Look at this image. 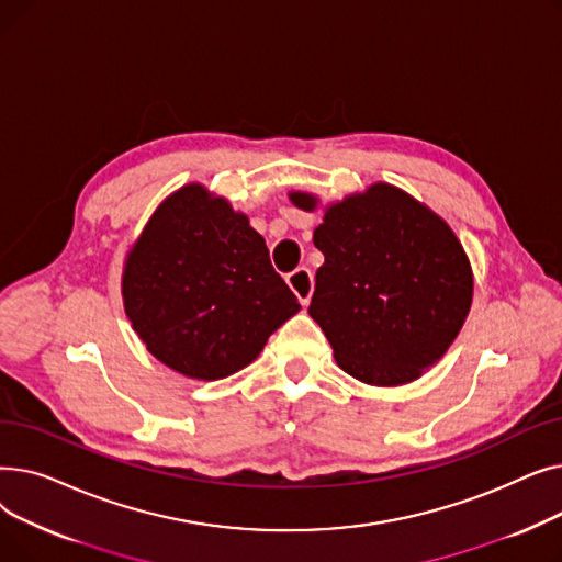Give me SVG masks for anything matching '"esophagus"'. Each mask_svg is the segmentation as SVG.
<instances>
[{"label": "esophagus", "instance_id": "esophagus-1", "mask_svg": "<svg viewBox=\"0 0 562 562\" xmlns=\"http://www.w3.org/2000/svg\"><path fill=\"white\" fill-rule=\"evenodd\" d=\"M286 284L291 286L293 293H296L299 301H301L303 305L310 303L312 291H314V276H312V271L307 269V266H299L296 271H291V273L286 276Z\"/></svg>", "mask_w": 562, "mask_h": 562}]
</instances>
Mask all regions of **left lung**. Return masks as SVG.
<instances>
[{"mask_svg": "<svg viewBox=\"0 0 562 562\" xmlns=\"http://www.w3.org/2000/svg\"><path fill=\"white\" fill-rule=\"evenodd\" d=\"M301 210L314 198L293 193ZM326 261L310 316L337 364L367 385H403L460 333L474 278L451 227L407 193L373 184L330 206L314 229Z\"/></svg>", "mask_w": 562, "mask_h": 562, "instance_id": "left-lung-1", "label": "left lung"}]
</instances>
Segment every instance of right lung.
I'll list each match as a JSON object with an SVG mask.
<instances>
[{"instance_id":"1","label":"right lung","mask_w":562,"mask_h":562,"mask_svg":"<svg viewBox=\"0 0 562 562\" xmlns=\"http://www.w3.org/2000/svg\"><path fill=\"white\" fill-rule=\"evenodd\" d=\"M123 299L147 350L200 380L248 367L301 310L248 218L198 184L170 195L145 225Z\"/></svg>"}]
</instances>
